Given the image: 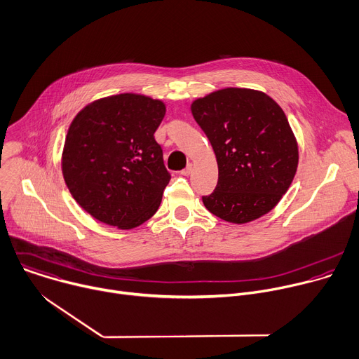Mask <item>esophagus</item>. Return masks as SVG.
<instances>
[{
  "instance_id": "34e87169",
  "label": "esophagus",
  "mask_w": 359,
  "mask_h": 359,
  "mask_svg": "<svg viewBox=\"0 0 359 359\" xmlns=\"http://www.w3.org/2000/svg\"><path fill=\"white\" fill-rule=\"evenodd\" d=\"M191 172H192V164H188V165L181 171L182 175H189Z\"/></svg>"
}]
</instances>
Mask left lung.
Here are the masks:
<instances>
[{"mask_svg": "<svg viewBox=\"0 0 359 359\" xmlns=\"http://www.w3.org/2000/svg\"><path fill=\"white\" fill-rule=\"evenodd\" d=\"M195 121L218 161V184L206 209L246 224L270 212L287 192L299 164L296 137L281 107L263 92L228 88L196 99Z\"/></svg>", "mask_w": 359, "mask_h": 359, "instance_id": "8db88e82", "label": "left lung"}]
</instances>
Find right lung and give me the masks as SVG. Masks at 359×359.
<instances>
[{
	"instance_id": "1",
	"label": "right lung",
	"mask_w": 359,
	"mask_h": 359,
	"mask_svg": "<svg viewBox=\"0 0 359 359\" xmlns=\"http://www.w3.org/2000/svg\"><path fill=\"white\" fill-rule=\"evenodd\" d=\"M164 114L163 102L123 93L90 103L72 121L63 178L97 221L133 229L157 212L171 180L154 138Z\"/></svg>"
}]
</instances>
